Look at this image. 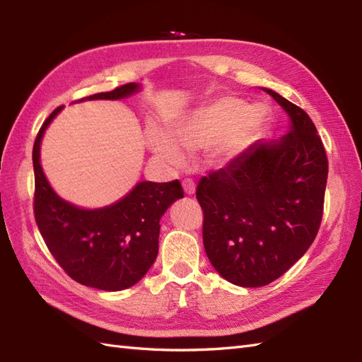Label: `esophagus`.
<instances>
[{
	"instance_id": "esophagus-1",
	"label": "esophagus",
	"mask_w": 362,
	"mask_h": 362,
	"mask_svg": "<svg viewBox=\"0 0 362 362\" xmlns=\"http://www.w3.org/2000/svg\"><path fill=\"white\" fill-rule=\"evenodd\" d=\"M183 189H185V193L188 196H193L194 191H196L194 180L193 179H185V180H183Z\"/></svg>"
}]
</instances>
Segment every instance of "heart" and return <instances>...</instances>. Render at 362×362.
Returning <instances> with one entry per match:
<instances>
[{
    "mask_svg": "<svg viewBox=\"0 0 362 362\" xmlns=\"http://www.w3.org/2000/svg\"><path fill=\"white\" fill-rule=\"evenodd\" d=\"M266 119L263 105H247L241 98L224 95L191 112L174 129L173 140L153 129L149 135L152 151L173 166L185 163L183 152L210 151L214 165L224 166L249 148Z\"/></svg>",
    "mask_w": 362,
    "mask_h": 362,
    "instance_id": "heart-1",
    "label": "heart"
}]
</instances>
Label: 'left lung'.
I'll list each match as a JSON object with an SVG mask.
<instances>
[{"mask_svg": "<svg viewBox=\"0 0 362 362\" xmlns=\"http://www.w3.org/2000/svg\"><path fill=\"white\" fill-rule=\"evenodd\" d=\"M264 91L288 112L289 134L252 144L196 188L206 257L244 288L272 283L305 255L319 232L328 177L324 143L308 113Z\"/></svg>", "mask_w": 362, "mask_h": 362, "instance_id": "obj_1", "label": "left lung"}]
</instances>
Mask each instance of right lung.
Returning <instances> with one entry per match:
<instances>
[{
    "label": "right lung",
    "instance_id": "add662e5",
    "mask_svg": "<svg viewBox=\"0 0 362 362\" xmlns=\"http://www.w3.org/2000/svg\"><path fill=\"white\" fill-rule=\"evenodd\" d=\"M136 90V83L130 82L79 101L119 99ZM60 110L62 105L46 118L33 149L37 227L54 259L73 280L103 291L134 286L156 261L160 218L169 205L183 197V188L179 180L140 182L119 202L99 210H82L62 201L49 187L40 166L43 132Z\"/></svg>",
    "mask_w": 362,
    "mask_h": 362
}]
</instances>
